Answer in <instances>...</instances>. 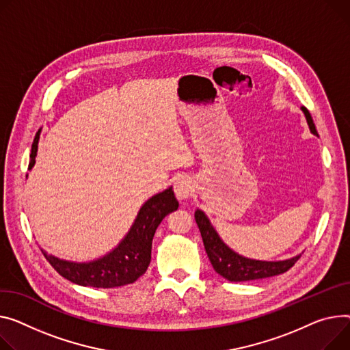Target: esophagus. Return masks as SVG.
Listing matches in <instances>:
<instances>
[{"label":"esophagus","mask_w":350,"mask_h":350,"mask_svg":"<svg viewBox=\"0 0 350 350\" xmlns=\"http://www.w3.org/2000/svg\"><path fill=\"white\" fill-rule=\"evenodd\" d=\"M194 191L193 180L189 176H180L174 181V193L178 200H187Z\"/></svg>","instance_id":"34e87169"}]
</instances>
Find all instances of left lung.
<instances>
[{"label": "left lung", "instance_id": "obj_1", "mask_svg": "<svg viewBox=\"0 0 350 350\" xmlns=\"http://www.w3.org/2000/svg\"><path fill=\"white\" fill-rule=\"evenodd\" d=\"M301 111L306 115V120L311 133L318 136L310 111L306 107H301ZM194 218L200 228L209 262H211L214 270L229 282H250V280H259V278H267V277L283 274L295 265V262L301 256L299 253L294 256V258H290L286 260H275V262L245 258V256L237 253L235 250H232L221 239L218 232L215 230L211 221L208 219L204 211L197 209Z\"/></svg>", "mask_w": 350, "mask_h": 350}]
</instances>
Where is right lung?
<instances>
[{
    "label": "right lung",
    "instance_id": "add662e5",
    "mask_svg": "<svg viewBox=\"0 0 350 350\" xmlns=\"http://www.w3.org/2000/svg\"><path fill=\"white\" fill-rule=\"evenodd\" d=\"M39 136L40 129L33 139L28 170L35 166ZM177 208L178 201L172 187L154 194L139 209L135 222L118 246L96 260L70 262L59 259L43 249L42 253L60 275L75 284L96 288L126 286L136 282L148 270L154 232L163 218L176 211Z\"/></svg>",
    "mask_w": 350,
    "mask_h": 350
}]
</instances>
